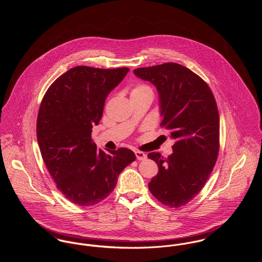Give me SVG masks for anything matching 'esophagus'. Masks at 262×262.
Wrapping results in <instances>:
<instances>
[{"label":"esophagus","mask_w":262,"mask_h":262,"mask_svg":"<svg viewBox=\"0 0 262 262\" xmlns=\"http://www.w3.org/2000/svg\"><path fill=\"white\" fill-rule=\"evenodd\" d=\"M135 155H136V158L138 160H145L146 159V154L141 152V151H135Z\"/></svg>","instance_id":"1"}]
</instances>
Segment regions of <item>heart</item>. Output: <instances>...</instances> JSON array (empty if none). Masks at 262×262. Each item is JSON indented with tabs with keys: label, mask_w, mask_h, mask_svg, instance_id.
Returning a JSON list of instances; mask_svg holds the SVG:
<instances>
[{
	"label": "heart",
	"mask_w": 262,
	"mask_h": 262,
	"mask_svg": "<svg viewBox=\"0 0 262 262\" xmlns=\"http://www.w3.org/2000/svg\"><path fill=\"white\" fill-rule=\"evenodd\" d=\"M142 95H152L153 96V91L149 85H147L145 83H138L132 89L131 97L132 96H142Z\"/></svg>",
	"instance_id": "obj_1"
}]
</instances>
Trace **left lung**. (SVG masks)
I'll return each instance as SVG.
<instances>
[{"label": "left lung", "mask_w": 262, "mask_h": 262, "mask_svg": "<svg viewBox=\"0 0 262 262\" xmlns=\"http://www.w3.org/2000/svg\"><path fill=\"white\" fill-rule=\"evenodd\" d=\"M134 75L156 86L160 126L176 141L167 158L159 152L147 155L159 169L149 190L163 205L180 208L201 191L217 161L220 118L215 97L203 78L179 63L136 69Z\"/></svg>", "instance_id": "8db88e82"}]
</instances>
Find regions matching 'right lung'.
<instances>
[{
	"instance_id": "right-lung-1",
	"label": "right lung",
	"mask_w": 262,
	"mask_h": 262,
	"mask_svg": "<svg viewBox=\"0 0 262 262\" xmlns=\"http://www.w3.org/2000/svg\"><path fill=\"white\" fill-rule=\"evenodd\" d=\"M128 72L75 67L55 79L42 99L36 124L41 155L57 188L75 205L102 202L136 159L132 150L105 152L92 140L106 98Z\"/></svg>"
}]
</instances>
